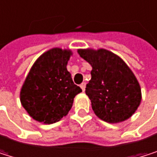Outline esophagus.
<instances>
[{
	"instance_id": "34e87169",
	"label": "esophagus",
	"mask_w": 157,
	"mask_h": 157,
	"mask_svg": "<svg viewBox=\"0 0 157 157\" xmlns=\"http://www.w3.org/2000/svg\"><path fill=\"white\" fill-rule=\"evenodd\" d=\"M80 87L82 88V90H83V92H85V90H86V83H83V84H81V86H80Z\"/></svg>"
}]
</instances>
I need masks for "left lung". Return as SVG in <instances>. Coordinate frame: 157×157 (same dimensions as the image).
Instances as JSON below:
<instances>
[{"label":"left lung","instance_id":"left-lung-1","mask_svg":"<svg viewBox=\"0 0 157 157\" xmlns=\"http://www.w3.org/2000/svg\"><path fill=\"white\" fill-rule=\"evenodd\" d=\"M78 53L92 66L86 94L95 114L109 123L131 118L140 106L142 92L129 66L121 57L104 48L78 49Z\"/></svg>","mask_w":157,"mask_h":157}]
</instances>
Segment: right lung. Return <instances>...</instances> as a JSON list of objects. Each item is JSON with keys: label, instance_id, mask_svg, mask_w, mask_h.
Instances as JSON below:
<instances>
[{"label": "right lung", "instance_id": "obj_1", "mask_svg": "<svg viewBox=\"0 0 157 157\" xmlns=\"http://www.w3.org/2000/svg\"><path fill=\"white\" fill-rule=\"evenodd\" d=\"M70 49L53 48L43 53L31 67L20 92V101L30 117L52 124L65 117L73 98L82 89L73 84L67 71Z\"/></svg>", "mask_w": 157, "mask_h": 157}]
</instances>
